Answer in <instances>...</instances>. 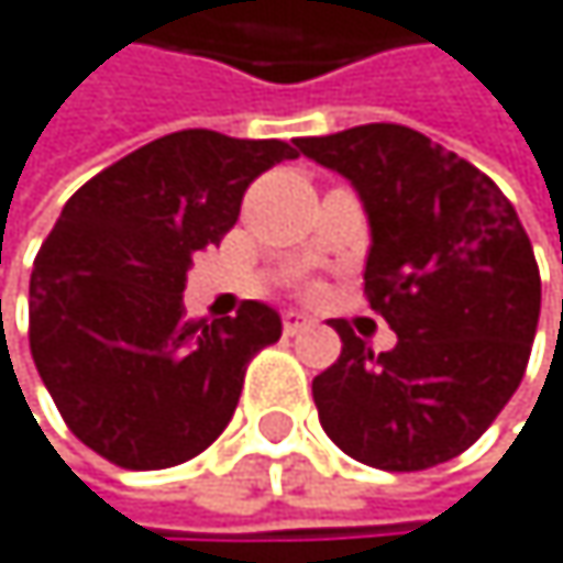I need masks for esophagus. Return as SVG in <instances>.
<instances>
[{
    "mask_svg": "<svg viewBox=\"0 0 563 563\" xmlns=\"http://www.w3.org/2000/svg\"><path fill=\"white\" fill-rule=\"evenodd\" d=\"M312 325H316L312 316H305V312H282V329H285V335H301V332H308Z\"/></svg>",
    "mask_w": 563,
    "mask_h": 563,
    "instance_id": "34e87169",
    "label": "esophagus"
}]
</instances>
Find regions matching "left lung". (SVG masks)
<instances>
[{
	"label": "left lung",
	"mask_w": 563,
	"mask_h": 563,
	"mask_svg": "<svg viewBox=\"0 0 563 563\" xmlns=\"http://www.w3.org/2000/svg\"><path fill=\"white\" fill-rule=\"evenodd\" d=\"M295 147L358 194L373 244L365 298L396 332L373 352L335 319L342 355L312 383L322 430L365 466L412 473L460 456L517 393L541 316V272L504 190L399 123Z\"/></svg>",
	"instance_id": "obj_1"
}]
</instances>
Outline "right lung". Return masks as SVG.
Here are the masks:
<instances>
[{
    "label": "right lung",
    "mask_w": 563,
    "mask_h": 563,
    "mask_svg": "<svg viewBox=\"0 0 563 563\" xmlns=\"http://www.w3.org/2000/svg\"><path fill=\"white\" fill-rule=\"evenodd\" d=\"M298 157L285 140L177 130L66 201L30 278V349L76 440L126 470H164L231 423L244 369L282 319H184L187 268L234 228L247 184Z\"/></svg>",
    "instance_id": "obj_1"
}]
</instances>
